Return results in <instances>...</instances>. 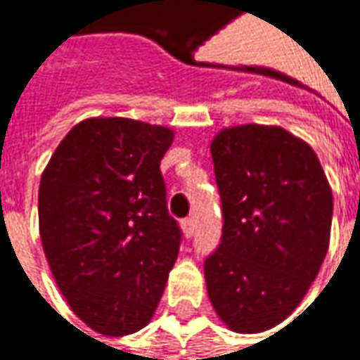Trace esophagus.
Returning a JSON list of instances; mask_svg holds the SVG:
<instances>
[{
	"mask_svg": "<svg viewBox=\"0 0 360 360\" xmlns=\"http://www.w3.org/2000/svg\"><path fill=\"white\" fill-rule=\"evenodd\" d=\"M181 231H183V235L189 239V237H193V231H195V221H193L191 217L189 219H183L181 221Z\"/></svg>",
	"mask_w": 360,
	"mask_h": 360,
	"instance_id": "esophagus-1",
	"label": "esophagus"
}]
</instances>
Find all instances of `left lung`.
Masks as SVG:
<instances>
[{"instance_id": "8db88e82", "label": "left lung", "mask_w": 360, "mask_h": 360, "mask_svg": "<svg viewBox=\"0 0 360 360\" xmlns=\"http://www.w3.org/2000/svg\"><path fill=\"white\" fill-rule=\"evenodd\" d=\"M223 235L205 259L207 292L235 333L277 327L325 261L333 193L319 157L275 125H239L211 141Z\"/></svg>"}]
</instances>
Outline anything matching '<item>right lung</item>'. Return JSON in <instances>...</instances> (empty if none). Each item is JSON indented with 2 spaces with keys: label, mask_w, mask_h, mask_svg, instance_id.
Wrapping results in <instances>:
<instances>
[{
  "label": "right lung",
  "mask_w": 360,
  "mask_h": 360,
  "mask_svg": "<svg viewBox=\"0 0 360 360\" xmlns=\"http://www.w3.org/2000/svg\"><path fill=\"white\" fill-rule=\"evenodd\" d=\"M173 137L135 119H85L41 175L47 263L73 313L105 337L151 321L177 261L181 229L159 169Z\"/></svg>",
  "instance_id": "add662e5"
}]
</instances>
